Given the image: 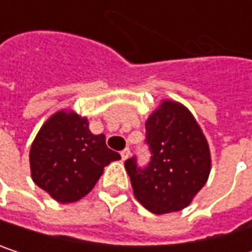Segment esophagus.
Returning a JSON list of instances; mask_svg holds the SVG:
<instances>
[{"instance_id": "esophagus-1", "label": "esophagus", "mask_w": 252, "mask_h": 252, "mask_svg": "<svg viewBox=\"0 0 252 252\" xmlns=\"http://www.w3.org/2000/svg\"><path fill=\"white\" fill-rule=\"evenodd\" d=\"M129 156H131V150H129V149H124V150L121 152V158H123V160H126Z\"/></svg>"}]
</instances>
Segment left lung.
Segmentation results:
<instances>
[{"label": "left lung", "mask_w": 252, "mask_h": 252, "mask_svg": "<svg viewBox=\"0 0 252 252\" xmlns=\"http://www.w3.org/2000/svg\"><path fill=\"white\" fill-rule=\"evenodd\" d=\"M146 141L152 152L147 168H138L135 158L126 160L135 198L155 215L185 209L212 169L203 129L187 106L165 99L146 121Z\"/></svg>", "instance_id": "1"}]
</instances>
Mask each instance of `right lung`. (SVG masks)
I'll return each instance as SVG.
<instances>
[{
	"instance_id": "1",
	"label": "right lung",
	"mask_w": 252,
	"mask_h": 252,
	"mask_svg": "<svg viewBox=\"0 0 252 252\" xmlns=\"http://www.w3.org/2000/svg\"><path fill=\"white\" fill-rule=\"evenodd\" d=\"M120 159V153L108 149L105 135L92 134L87 118L71 109L45 121L29 153L33 182L60 203L87 195L105 166Z\"/></svg>"
}]
</instances>
